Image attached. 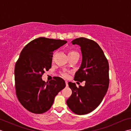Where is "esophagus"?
Wrapping results in <instances>:
<instances>
[{"mask_svg":"<svg viewBox=\"0 0 131 131\" xmlns=\"http://www.w3.org/2000/svg\"><path fill=\"white\" fill-rule=\"evenodd\" d=\"M65 83H66V87H68V81L67 80L65 81Z\"/></svg>","mask_w":131,"mask_h":131,"instance_id":"obj_1","label":"esophagus"}]
</instances>
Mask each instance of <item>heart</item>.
<instances>
[{"instance_id": "obj_1", "label": "heart", "mask_w": 131, "mask_h": 131, "mask_svg": "<svg viewBox=\"0 0 131 131\" xmlns=\"http://www.w3.org/2000/svg\"><path fill=\"white\" fill-rule=\"evenodd\" d=\"M73 54H78V53L77 52L74 51H70L68 52V55H73ZM61 75L64 78H68L69 77V73L66 72H62L61 73Z\"/></svg>"}]
</instances>
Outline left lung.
<instances>
[{"mask_svg": "<svg viewBox=\"0 0 131 131\" xmlns=\"http://www.w3.org/2000/svg\"><path fill=\"white\" fill-rule=\"evenodd\" d=\"M81 47L82 63L74 75L75 81H85V85L77 87L69 82L72 94L66 103L74 113L83 115L94 110L102 102L109 84L108 61L103 50L95 41L80 37L72 41Z\"/></svg>", "mask_w": 131, "mask_h": 131, "instance_id": "8db88e82", "label": "left lung"}]
</instances>
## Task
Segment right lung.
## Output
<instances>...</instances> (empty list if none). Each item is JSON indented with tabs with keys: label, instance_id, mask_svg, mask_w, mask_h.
Listing matches in <instances>:
<instances>
[{
	"label": "right lung",
	"instance_id": "obj_1",
	"mask_svg": "<svg viewBox=\"0 0 131 131\" xmlns=\"http://www.w3.org/2000/svg\"><path fill=\"white\" fill-rule=\"evenodd\" d=\"M66 43L41 37L29 42L21 52L14 69L15 92L19 102L29 112H46L55 96L65 87V82L61 77H53L49 83L41 77L44 71L51 68L53 51Z\"/></svg>",
	"mask_w": 131,
	"mask_h": 131
}]
</instances>
